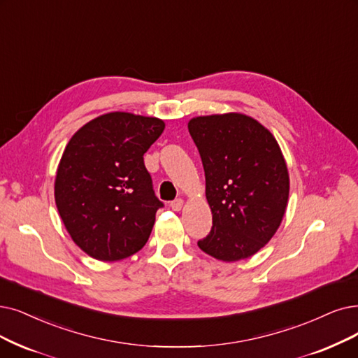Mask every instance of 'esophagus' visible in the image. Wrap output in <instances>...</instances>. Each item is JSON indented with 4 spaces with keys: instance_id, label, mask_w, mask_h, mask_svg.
Segmentation results:
<instances>
[{
    "instance_id": "1",
    "label": "esophagus",
    "mask_w": 358,
    "mask_h": 358,
    "mask_svg": "<svg viewBox=\"0 0 358 358\" xmlns=\"http://www.w3.org/2000/svg\"><path fill=\"white\" fill-rule=\"evenodd\" d=\"M170 207H171V210L179 211V210L183 207V199H180V198H176V199H173V201L170 203Z\"/></svg>"
}]
</instances>
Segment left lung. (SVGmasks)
I'll return each instance as SVG.
<instances>
[{
    "label": "left lung",
    "instance_id": "obj_1",
    "mask_svg": "<svg viewBox=\"0 0 358 358\" xmlns=\"http://www.w3.org/2000/svg\"><path fill=\"white\" fill-rule=\"evenodd\" d=\"M188 129L213 214L198 247L223 262L248 259L275 235L287 210L289 176L279 144L263 124L238 113L195 117Z\"/></svg>",
    "mask_w": 358,
    "mask_h": 358
}]
</instances>
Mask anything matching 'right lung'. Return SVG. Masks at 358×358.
<instances>
[{
  "label": "right lung",
  "instance_id": "add662e5",
  "mask_svg": "<svg viewBox=\"0 0 358 358\" xmlns=\"http://www.w3.org/2000/svg\"><path fill=\"white\" fill-rule=\"evenodd\" d=\"M164 131L157 117L114 111L71 136L55 176V204L75 244L101 262L126 259L147 244L155 196L144 154Z\"/></svg>",
  "mask_w": 358,
  "mask_h": 358
}]
</instances>
